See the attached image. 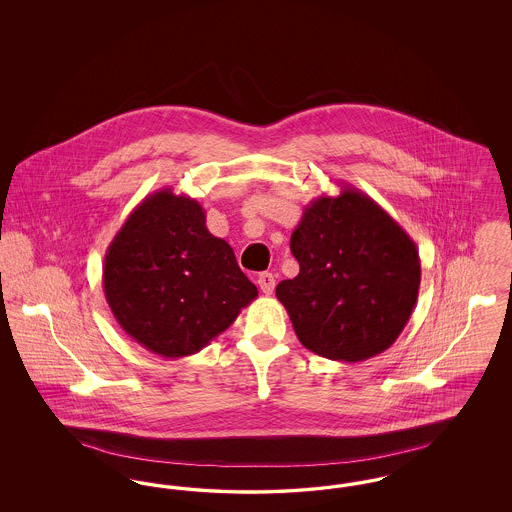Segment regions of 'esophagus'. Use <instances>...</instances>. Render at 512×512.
Wrapping results in <instances>:
<instances>
[{
  "label": "esophagus",
  "mask_w": 512,
  "mask_h": 512,
  "mask_svg": "<svg viewBox=\"0 0 512 512\" xmlns=\"http://www.w3.org/2000/svg\"><path fill=\"white\" fill-rule=\"evenodd\" d=\"M257 284H259L261 292L265 293V295H270V293L274 292L276 278H274V274H272V272H261V274H259V278H257Z\"/></svg>",
  "instance_id": "esophagus-1"
}]
</instances>
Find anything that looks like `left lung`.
Segmentation results:
<instances>
[{"instance_id": "8db88e82", "label": "left lung", "mask_w": 512, "mask_h": 512, "mask_svg": "<svg viewBox=\"0 0 512 512\" xmlns=\"http://www.w3.org/2000/svg\"><path fill=\"white\" fill-rule=\"evenodd\" d=\"M299 274L276 286L299 341L320 357L380 355L413 315L420 257L409 234L368 195L341 186L313 199L292 232Z\"/></svg>"}]
</instances>
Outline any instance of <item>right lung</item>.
<instances>
[{
    "instance_id": "1",
    "label": "right lung",
    "mask_w": 512,
    "mask_h": 512,
    "mask_svg": "<svg viewBox=\"0 0 512 512\" xmlns=\"http://www.w3.org/2000/svg\"><path fill=\"white\" fill-rule=\"evenodd\" d=\"M103 292L122 330L147 351L180 359L222 334L259 292L203 207L163 188L130 213L107 247Z\"/></svg>"
}]
</instances>
